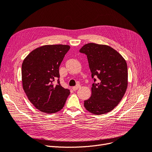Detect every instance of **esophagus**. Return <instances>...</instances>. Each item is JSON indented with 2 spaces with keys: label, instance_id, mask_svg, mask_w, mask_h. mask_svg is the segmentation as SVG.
Returning a JSON list of instances; mask_svg holds the SVG:
<instances>
[{
  "label": "esophagus",
  "instance_id": "1",
  "mask_svg": "<svg viewBox=\"0 0 152 152\" xmlns=\"http://www.w3.org/2000/svg\"><path fill=\"white\" fill-rule=\"evenodd\" d=\"M80 86H80V85H77L75 86H73V87H72V90H73L74 91H76V90H77L78 88H80Z\"/></svg>",
  "mask_w": 152,
  "mask_h": 152
}]
</instances>
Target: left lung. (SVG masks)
<instances>
[{"label":"left lung","instance_id":"8db88e82","mask_svg":"<svg viewBox=\"0 0 152 152\" xmlns=\"http://www.w3.org/2000/svg\"><path fill=\"white\" fill-rule=\"evenodd\" d=\"M80 52L87 56L94 82L92 95L84 101L86 110L100 115L112 111L118 104L128 85L127 65L118 51L104 45L88 43ZM97 77L98 80L94 78Z\"/></svg>","mask_w":152,"mask_h":152}]
</instances>
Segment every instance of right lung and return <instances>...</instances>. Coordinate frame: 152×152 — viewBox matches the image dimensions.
<instances>
[{
	"mask_svg": "<svg viewBox=\"0 0 152 152\" xmlns=\"http://www.w3.org/2000/svg\"><path fill=\"white\" fill-rule=\"evenodd\" d=\"M69 49V45H45L32 51L23 60V88L30 102L42 112L51 114L61 110L70 94L59 81L60 65Z\"/></svg>",
	"mask_w": 152,
	"mask_h": 152,
	"instance_id": "add662e5",
	"label": "right lung"
}]
</instances>
